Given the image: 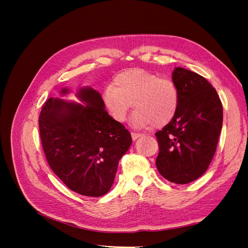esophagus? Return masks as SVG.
<instances>
[{
	"mask_svg": "<svg viewBox=\"0 0 248 248\" xmlns=\"http://www.w3.org/2000/svg\"><path fill=\"white\" fill-rule=\"evenodd\" d=\"M141 137L140 133H136V132H131V138L133 140H137L139 138Z\"/></svg>",
	"mask_w": 248,
	"mask_h": 248,
	"instance_id": "esophagus-1",
	"label": "esophagus"
}]
</instances>
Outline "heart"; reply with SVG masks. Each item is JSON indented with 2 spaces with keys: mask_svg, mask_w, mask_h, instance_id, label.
<instances>
[{
  "mask_svg": "<svg viewBox=\"0 0 248 248\" xmlns=\"http://www.w3.org/2000/svg\"><path fill=\"white\" fill-rule=\"evenodd\" d=\"M103 106L117 122H123L132 107L137 110L131 123L139 128L162 127L175 117L179 106L176 85L169 78L144 69L132 68L118 73L102 93Z\"/></svg>",
  "mask_w": 248,
  "mask_h": 248,
  "instance_id": "1",
  "label": "heart"
}]
</instances>
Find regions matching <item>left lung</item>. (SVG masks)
<instances>
[{
	"instance_id": "1",
	"label": "left lung",
	"mask_w": 248,
	"mask_h": 248,
	"mask_svg": "<svg viewBox=\"0 0 248 248\" xmlns=\"http://www.w3.org/2000/svg\"><path fill=\"white\" fill-rule=\"evenodd\" d=\"M179 106L171 121L157 131L156 167L176 184H187L207 170L222 127V104L216 90L200 74L176 67L171 74Z\"/></svg>"
}]
</instances>
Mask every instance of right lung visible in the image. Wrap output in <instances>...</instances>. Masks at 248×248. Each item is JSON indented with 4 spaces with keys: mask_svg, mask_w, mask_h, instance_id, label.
<instances>
[{
    "mask_svg": "<svg viewBox=\"0 0 248 248\" xmlns=\"http://www.w3.org/2000/svg\"><path fill=\"white\" fill-rule=\"evenodd\" d=\"M69 92L63 88L60 95ZM77 97L81 103L50 97L43 104L39 115L43 151L52 171L69 189L101 197L114 183L119 161L132 139L104 109L98 91L82 87Z\"/></svg>",
    "mask_w": 248,
    "mask_h": 248,
    "instance_id": "add662e5",
    "label": "right lung"
}]
</instances>
